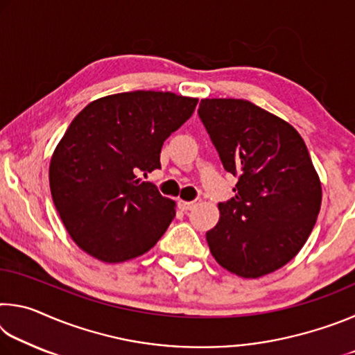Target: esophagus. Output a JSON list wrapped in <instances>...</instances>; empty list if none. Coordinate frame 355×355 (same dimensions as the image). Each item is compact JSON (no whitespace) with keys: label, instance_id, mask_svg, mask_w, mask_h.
<instances>
[{"label":"esophagus","instance_id":"obj_1","mask_svg":"<svg viewBox=\"0 0 355 355\" xmlns=\"http://www.w3.org/2000/svg\"><path fill=\"white\" fill-rule=\"evenodd\" d=\"M200 203V199H196V200H191V202H186V200H180V208L183 209V211H189V209H192L194 207H197Z\"/></svg>","mask_w":355,"mask_h":355}]
</instances>
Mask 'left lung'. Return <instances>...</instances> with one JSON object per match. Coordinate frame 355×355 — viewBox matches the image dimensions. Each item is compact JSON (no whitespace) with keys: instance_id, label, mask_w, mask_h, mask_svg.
<instances>
[{"instance_id":"left-lung-1","label":"left lung","mask_w":355,"mask_h":355,"mask_svg":"<svg viewBox=\"0 0 355 355\" xmlns=\"http://www.w3.org/2000/svg\"><path fill=\"white\" fill-rule=\"evenodd\" d=\"M199 117L222 166L238 177L207 241L222 268L258 279L293 260L313 230L321 182L290 123L248 100L203 98Z\"/></svg>"}]
</instances>
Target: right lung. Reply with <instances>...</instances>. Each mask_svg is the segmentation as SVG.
Here are the masks:
<instances>
[{
	"label": "right lung",
	"mask_w": 355,
	"mask_h": 355,
	"mask_svg": "<svg viewBox=\"0 0 355 355\" xmlns=\"http://www.w3.org/2000/svg\"><path fill=\"white\" fill-rule=\"evenodd\" d=\"M197 98L135 91L89 103L50 163V189L69 235L86 254L122 263L146 254L175 218V202L137 173L159 169L164 141Z\"/></svg>",
	"instance_id": "obj_1"
}]
</instances>
